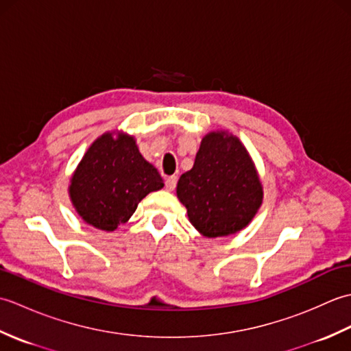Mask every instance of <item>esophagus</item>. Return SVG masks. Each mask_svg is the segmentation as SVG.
<instances>
[{"instance_id": "34e87169", "label": "esophagus", "mask_w": 351, "mask_h": 351, "mask_svg": "<svg viewBox=\"0 0 351 351\" xmlns=\"http://www.w3.org/2000/svg\"><path fill=\"white\" fill-rule=\"evenodd\" d=\"M176 182H178L176 176H167L166 178V189L169 191H173L176 189Z\"/></svg>"}]
</instances>
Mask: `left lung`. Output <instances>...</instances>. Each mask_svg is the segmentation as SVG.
Returning a JSON list of instances; mask_svg holds the SVG:
<instances>
[{
  "label": "left lung",
  "mask_w": 351,
  "mask_h": 351,
  "mask_svg": "<svg viewBox=\"0 0 351 351\" xmlns=\"http://www.w3.org/2000/svg\"><path fill=\"white\" fill-rule=\"evenodd\" d=\"M176 195L189 219L208 238L249 225L263 202V187L240 140L225 131L204 137L193 169L178 181Z\"/></svg>",
  "instance_id": "left-lung-1"
}]
</instances>
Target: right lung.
<instances>
[{
	"label": "right lung",
	"instance_id": "right-lung-1",
	"mask_svg": "<svg viewBox=\"0 0 351 351\" xmlns=\"http://www.w3.org/2000/svg\"><path fill=\"white\" fill-rule=\"evenodd\" d=\"M164 182L132 137L104 134L88 147L71 180V199L88 225L114 230L137 210L141 199Z\"/></svg>",
	"mask_w": 351,
	"mask_h": 351
}]
</instances>
